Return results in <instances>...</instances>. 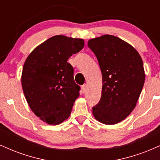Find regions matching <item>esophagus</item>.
Here are the masks:
<instances>
[{"label":"esophagus","instance_id":"obj_1","mask_svg":"<svg viewBox=\"0 0 160 160\" xmlns=\"http://www.w3.org/2000/svg\"><path fill=\"white\" fill-rule=\"evenodd\" d=\"M81 89H82V93H85L86 92V89H87V86H86V84L82 85V87H81Z\"/></svg>","mask_w":160,"mask_h":160}]
</instances>
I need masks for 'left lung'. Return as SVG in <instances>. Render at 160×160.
<instances>
[{
  "label": "left lung",
  "mask_w": 160,
  "mask_h": 160,
  "mask_svg": "<svg viewBox=\"0 0 160 160\" xmlns=\"http://www.w3.org/2000/svg\"><path fill=\"white\" fill-rule=\"evenodd\" d=\"M88 47L98 59L103 84L92 113L102 123L117 124L136 106L145 80L143 61L132 46L113 35L89 40Z\"/></svg>",
  "instance_id": "obj_1"
}]
</instances>
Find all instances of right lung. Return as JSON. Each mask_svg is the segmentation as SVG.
<instances>
[{"instance_id": "right-lung-1", "label": "right lung", "mask_w": 160, "mask_h": 160, "mask_svg": "<svg viewBox=\"0 0 160 160\" xmlns=\"http://www.w3.org/2000/svg\"><path fill=\"white\" fill-rule=\"evenodd\" d=\"M83 47L82 39L53 36L25 60L21 78L23 92L32 111L43 122L58 125L71 114L80 87L68 60Z\"/></svg>"}]
</instances>
